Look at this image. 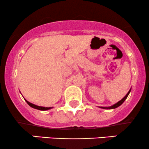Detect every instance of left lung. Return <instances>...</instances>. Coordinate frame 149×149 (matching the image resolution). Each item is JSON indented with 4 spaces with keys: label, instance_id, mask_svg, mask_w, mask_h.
<instances>
[{
    "label": "left lung",
    "instance_id": "left-lung-1",
    "mask_svg": "<svg viewBox=\"0 0 149 149\" xmlns=\"http://www.w3.org/2000/svg\"><path fill=\"white\" fill-rule=\"evenodd\" d=\"M130 91H131V88H130V90L129 91H128V92L127 93V95H126L122 99V100H120L119 102H118L117 103L115 104H113V105L111 106V107H100V108H101V109H116V108H118V107H120V106L121 104L123 103V102H125V100L126 99H127V97H128V95H129V94H130Z\"/></svg>",
    "mask_w": 149,
    "mask_h": 149
}]
</instances>
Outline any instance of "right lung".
Returning a JSON list of instances; mask_svg holds the SVG:
<instances>
[{
	"label": "right lung",
	"instance_id": "obj_1",
	"mask_svg": "<svg viewBox=\"0 0 149 149\" xmlns=\"http://www.w3.org/2000/svg\"><path fill=\"white\" fill-rule=\"evenodd\" d=\"M24 100L26 101V103L28 104L31 107L33 108V109H38V110H40V111H47V110H49V109H52V108H53V107H40V106L35 105V104H33L31 103V102H28V101L26 100L25 98H24Z\"/></svg>",
	"mask_w": 149,
	"mask_h": 149
}]
</instances>
